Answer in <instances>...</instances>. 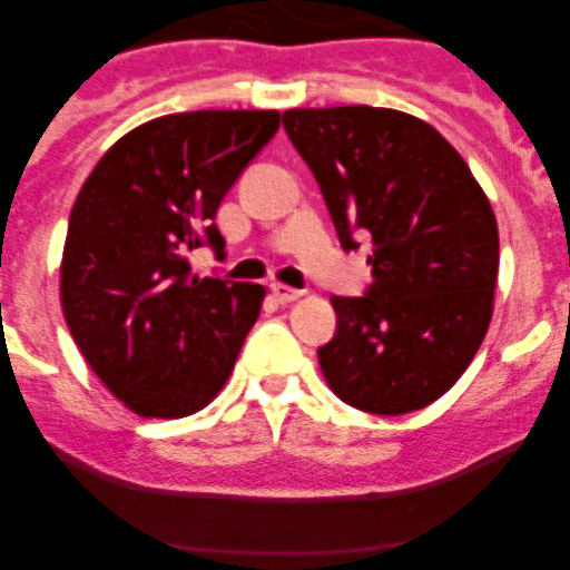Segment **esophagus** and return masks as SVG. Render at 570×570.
Returning a JSON list of instances; mask_svg holds the SVG:
<instances>
[{"instance_id": "esophagus-1", "label": "esophagus", "mask_w": 570, "mask_h": 570, "mask_svg": "<svg viewBox=\"0 0 570 570\" xmlns=\"http://www.w3.org/2000/svg\"><path fill=\"white\" fill-rule=\"evenodd\" d=\"M269 292H273V297L278 303H292L301 297V289H292V286H286V284H273L269 286Z\"/></svg>"}]
</instances>
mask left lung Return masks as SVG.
Masks as SVG:
<instances>
[{"instance_id": "8db88e82", "label": "left lung", "mask_w": 570, "mask_h": 570, "mask_svg": "<svg viewBox=\"0 0 570 570\" xmlns=\"http://www.w3.org/2000/svg\"><path fill=\"white\" fill-rule=\"evenodd\" d=\"M344 250L372 239L364 295H333L317 350L333 394L411 413L455 386L485 338L499 273L497 217L461 154L430 124L383 107L286 109Z\"/></svg>"}]
</instances>
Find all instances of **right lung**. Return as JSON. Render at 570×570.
Instances as JSON below:
<instances>
[{
    "label": "right lung",
    "mask_w": 570,
    "mask_h": 570,
    "mask_svg": "<svg viewBox=\"0 0 570 570\" xmlns=\"http://www.w3.org/2000/svg\"><path fill=\"white\" fill-rule=\"evenodd\" d=\"M278 126L275 109L165 115L120 137L79 189L62 312L90 370L140 416L200 411L258 320L262 286L198 278L187 250L223 256L217 206Z\"/></svg>",
    "instance_id": "right-lung-1"
}]
</instances>
